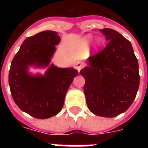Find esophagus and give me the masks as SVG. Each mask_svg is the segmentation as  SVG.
<instances>
[{
  "label": "esophagus",
  "instance_id": "esophagus-1",
  "mask_svg": "<svg viewBox=\"0 0 148 148\" xmlns=\"http://www.w3.org/2000/svg\"><path fill=\"white\" fill-rule=\"evenodd\" d=\"M84 67V64L83 62H81V61H78V62L77 63V64H76V67H77V69L78 70V71H81L83 67Z\"/></svg>",
  "mask_w": 148,
  "mask_h": 148
}]
</instances>
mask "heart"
Segmentation results:
<instances>
[{"label":"heart","mask_w":148,"mask_h":148,"mask_svg":"<svg viewBox=\"0 0 148 148\" xmlns=\"http://www.w3.org/2000/svg\"><path fill=\"white\" fill-rule=\"evenodd\" d=\"M90 39H91V37H90V36H88V38H87V40H90ZM95 45H97V46H99V45H101V40H96V44H95Z\"/></svg>","instance_id":"1"}]
</instances>
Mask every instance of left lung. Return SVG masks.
<instances>
[{"label":"left lung","mask_w":148,"mask_h":148,"mask_svg":"<svg viewBox=\"0 0 148 148\" xmlns=\"http://www.w3.org/2000/svg\"><path fill=\"white\" fill-rule=\"evenodd\" d=\"M108 43L88 58L80 73L88 109L95 115L114 117L132 104L140 84L138 59L131 42L110 28L100 30Z\"/></svg>","instance_id":"obj_1"}]
</instances>
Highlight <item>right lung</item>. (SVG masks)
I'll use <instances>...</instances> for the list:
<instances>
[{
    "label": "right lung",
    "instance_id": "obj_1",
    "mask_svg": "<svg viewBox=\"0 0 148 148\" xmlns=\"http://www.w3.org/2000/svg\"><path fill=\"white\" fill-rule=\"evenodd\" d=\"M60 41L55 31H45L26 38L12 60L9 86L15 103L24 112L38 119L58 114L66 93L78 72L51 64L45 75H31L28 67H47Z\"/></svg>",
    "mask_w": 148,
    "mask_h": 148
}]
</instances>
